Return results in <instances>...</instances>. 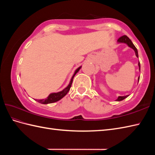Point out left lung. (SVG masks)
I'll list each match as a JSON object with an SVG mask.
<instances>
[{"mask_svg":"<svg viewBox=\"0 0 155 155\" xmlns=\"http://www.w3.org/2000/svg\"><path fill=\"white\" fill-rule=\"evenodd\" d=\"M117 42H118V43H124V44H126L128 47L133 48V50H134V52H135L136 57L138 58H139V54H138V51H137V48L135 47V46L133 45L132 41H130V39L128 38L127 36L124 35V36H123V37H120L118 39ZM138 65H139V71H140V64L139 62V63H138ZM139 78H140V77H139V78H138V82H139ZM128 96H129V95H126V96H123V97H121V96L118 97L116 101H123V100L124 99V98H126L127 97H128Z\"/></svg>","mask_w":155,"mask_h":155,"instance_id":"left-lung-1","label":"left lung"}]
</instances>
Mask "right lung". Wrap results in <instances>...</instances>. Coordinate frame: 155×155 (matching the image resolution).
Returning a JSON list of instances; mask_svg holds the SVG:
<instances>
[{
    "instance_id": "right-lung-1",
    "label": "right lung",
    "mask_w": 155,
    "mask_h": 155,
    "mask_svg": "<svg viewBox=\"0 0 155 155\" xmlns=\"http://www.w3.org/2000/svg\"><path fill=\"white\" fill-rule=\"evenodd\" d=\"M81 67H78V68H77L75 70L74 72L73 75H72V77L71 78V81L70 83H69L68 86L66 87L65 88H64L63 90L60 91V92H58V93H51L50 94L48 95V97L47 98H45V99H41V100H37V102H38V103H40L41 104H50V103H55V102H57L59 100H61V98H63L66 94H67L68 93V92L69 91V90H70V88L71 87V85H72V81H73V78L75 76V74L77 73V72L79 71L80 69L81 68Z\"/></svg>"
}]
</instances>
